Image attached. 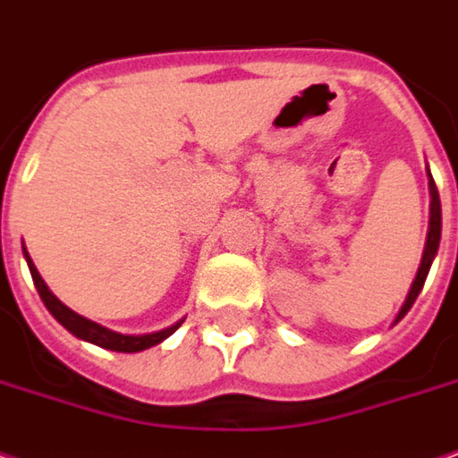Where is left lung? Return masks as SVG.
<instances>
[{
    "instance_id": "obj_1",
    "label": "left lung",
    "mask_w": 458,
    "mask_h": 458,
    "mask_svg": "<svg viewBox=\"0 0 458 458\" xmlns=\"http://www.w3.org/2000/svg\"><path fill=\"white\" fill-rule=\"evenodd\" d=\"M428 176H431V174H428ZM428 191H431L428 239H426V250H423V259H421V267H419V275H416V279H413L406 302H403V308H401V312H398V320H401L408 310H411V305L416 302V297H419V293H421L423 282H426V275H428V269H431V262H434V257H437V251H438V239H441V201H438V191H437V183H434V179L428 181Z\"/></svg>"
}]
</instances>
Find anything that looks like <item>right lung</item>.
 I'll return each mask as SVG.
<instances>
[{"label":"right lung","instance_id":"obj_1","mask_svg":"<svg viewBox=\"0 0 458 458\" xmlns=\"http://www.w3.org/2000/svg\"><path fill=\"white\" fill-rule=\"evenodd\" d=\"M24 257H27V265H30V272H32V279H35V287L39 297H42V302H45V308L50 310L52 315H55V320L60 322L63 327H67L70 333L80 340H88V343H93V345H100V348H106V351H115V352H138V351H146L150 345H158L161 340L171 335V333H176V327L179 325H171V327H165L161 333H150V335H121V333H113V330H107L103 325H98L93 320H85L82 315L78 312H72L70 308H64L63 302L50 293V287L45 284V279L39 277V272H37V267L32 265V259H30V254L24 250Z\"/></svg>","mask_w":458,"mask_h":458}]
</instances>
